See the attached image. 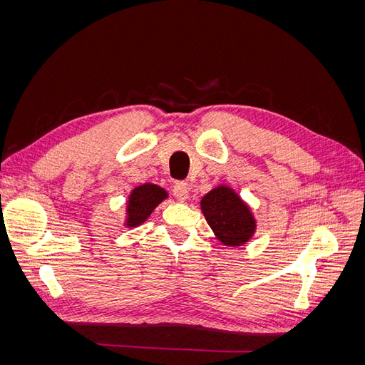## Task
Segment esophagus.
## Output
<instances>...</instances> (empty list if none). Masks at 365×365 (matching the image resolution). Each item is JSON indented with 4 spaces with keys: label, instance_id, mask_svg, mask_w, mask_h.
<instances>
[{
    "label": "esophagus",
    "instance_id": "34e87169",
    "mask_svg": "<svg viewBox=\"0 0 365 365\" xmlns=\"http://www.w3.org/2000/svg\"><path fill=\"white\" fill-rule=\"evenodd\" d=\"M173 195L178 201H185L189 197V187H187L185 182H175L173 184Z\"/></svg>",
    "mask_w": 365,
    "mask_h": 365
}]
</instances>
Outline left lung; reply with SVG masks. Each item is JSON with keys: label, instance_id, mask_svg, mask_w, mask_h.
<instances>
[{"label": "left lung", "instance_id": "8db88e82", "mask_svg": "<svg viewBox=\"0 0 365 365\" xmlns=\"http://www.w3.org/2000/svg\"><path fill=\"white\" fill-rule=\"evenodd\" d=\"M201 210L217 240L227 247H240L256 231L250 207L227 185L210 190L201 201Z\"/></svg>", "mask_w": 365, "mask_h": 365}]
</instances>
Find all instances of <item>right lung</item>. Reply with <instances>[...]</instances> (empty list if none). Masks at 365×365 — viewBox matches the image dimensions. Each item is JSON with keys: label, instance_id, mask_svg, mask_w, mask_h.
<instances>
[{"label": "right lung", "instance_id": "obj_1", "mask_svg": "<svg viewBox=\"0 0 365 365\" xmlns=\"http://www.w3.org/2000/svg\"><path fill=\"white\" fill-rule=\"evenodd\" d=\"M168 197V192L155 184H143L135 187L129 195L126 207V227H137L145 222L155 207Z\"/></svg>", "mask_w": 365, "mask_h": 365}]
</instances>
